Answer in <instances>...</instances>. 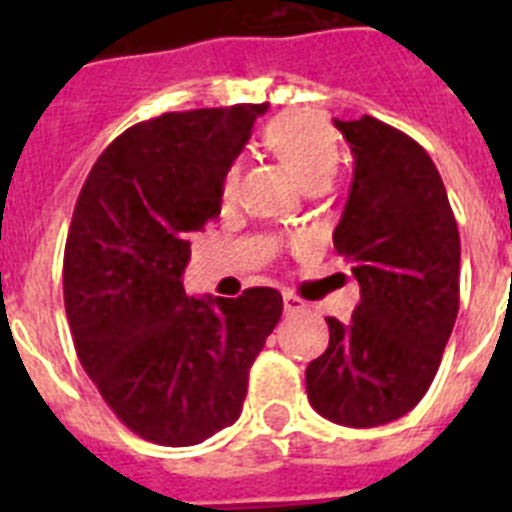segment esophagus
<instances>
[{"label":"esophagus","mask_w":512,"mask_h":512,"mask_svg":"<svg viewBox=\"0 0 512 512\" xmlns=\"http://www.w3.org/2000/svg\"><path fill=\"white\" fill-rule=\"evenodd\" d=\"M307 310V302L300 300L297 295H289V292H284V312L287 315H295V312H305Z\"/></svg>","instance_id":"34e87169"}]
</instances>
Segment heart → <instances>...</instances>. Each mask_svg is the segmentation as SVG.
Segmentation results:
<instances>
[{
	"label": "heart",
	"mask_w": 512,
	"mask_h": 512,
	"mask_svg": "<svg viewBox=\"0 0 512 512\" xmlns=\"http://www.w3.org/2000/svg\"><path fill=\"white\" fill-rule=\"evenodd\" d=\"M261 140L266 151L274 153L292 171L305 192L328 187L341 164V143L336 130L315 112L295 110L274 117L261 130ZM238 182H241V171L238 166H230L220 187L225 202L238 194Z\"/></svg>",
	"instance_id": "b5f03b06"
}]
</instances>
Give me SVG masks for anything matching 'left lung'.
<instances>
[{
    "label": "left lung",
    "instance_id": "obj_1",
    "mask_svg": "<svg viewBox=\"0 0 512 512\" xmlns=\"http://www.w3.org/2000/svg\"><path fill=\"white\" fill-rule=\"evenodd\" d=\"M354 153V182L333 246L361 300L305 372L307 400L351 428L392 423L423 400L459 312L461 243L431 156L377 117L333 120Z\"/></svg>",
    "mask_w": 512,
    "mask_h": 512
}]
</instances>
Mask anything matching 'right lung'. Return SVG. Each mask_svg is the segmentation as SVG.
<instances>
[{"instance_id": "obj_1", "label": "right lung", "mask_w": 512, "mask_h": 512, "mask_svg": "<svg viewBox=\"0 0 512 512\" xmlns=\"http://www.w3.org/2000/svg\"><path fill=\"white\" fill-rule=\"evenodd\" d=\"M269 104L166 112L104 148L76 202L63 302L76 354L112 413L158 446L238 420L282 295L189 297V238L220 215L225 171Z\"/></svg>"}]
</instances>
